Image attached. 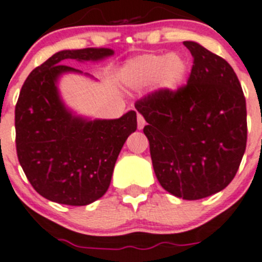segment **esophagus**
<instances>
[{"mask_svg":"<svg viewBox=\"0 0 262 262\" xmlns=\"http://www.w3.org/2000/svg\"><path fill=\"white\" fill-rule=\"evenodd\" d=\"M137 123H138V129H143V126L146 125L145 119H143V116L141 114L137 115Z\"/></svg>","mask_w":262,"mask_h":262,"instance_id":"obj_1","label":"esophagus"}]
</instances>
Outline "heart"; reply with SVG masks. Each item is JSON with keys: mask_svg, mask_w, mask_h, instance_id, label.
<instances>
[{"mask_svg": "<svg viewBox=\"0 0 262 262\" xmlns=\"http://www.w3.org/2000/svg\"><path fill=\"white\" fill-rule=\"evenodd\" d=\"M187 63L180 55L145 54L130 60L124 68V76L130 86L141 88L158 80L167 89H177L185 81Z\"/></svg>", "mask_w": 262, "mask_h": 262, "instance_id": "b5f03b06", "label": "heart"}]
</instances>
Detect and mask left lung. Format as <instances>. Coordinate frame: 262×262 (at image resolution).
Instances as JSON below:
<instances>
[{
	"mask_svg": "<svg viewBox=\"0 0 262 262\" xmlns=\"http://www.w3.org/2000/svg\"><path fill=\"white\" fill-rule=\"evenodd\" d=\"M183 45L194 58L186 84L154 90L134 106L147 121L143 133L161 186L198 200L235 177L247 145V108L233 67L199 43Z\"/></svg>",
	"mask_w": 262,
	"mask_h": 262,
	"instance_id": "left-lung-1",
	"label": "left lung"
}]
</instances>
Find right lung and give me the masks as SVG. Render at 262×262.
I'll return each instance as SVG.
<instances>
[{"label":"right lung","mask_w":262,"mask_h":262,"mask_svg":"<svg viewBox=\"0 0 262 262\" xmlns=\"http://www.w3.org/2000/svg\"><path fill=\"white\" fill-rule=\"evenodd\" d=\"M112 54L93 48L59 51L32 71L21 86L15 106L16 154L32 187L51 202L86 205L103 196L121 147L136 132V111L88 121L72 116L58 94L59 75L79 72L63 63Z\"/></svg>","instance_id":"1"}]
</instances>
